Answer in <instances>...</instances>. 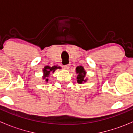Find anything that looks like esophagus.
<instances>
[{"instance_id":"34e87169","label":"esophagus","mask_w":133,"mask_h":133,"mask_svg":"<svg viewBox=\"0 0 133 133\" xmlns=\"http://www.w3.org/2000/svg\"><path fill=\"white\" fill-rule=\"evenodd\" d=\"M64 68L65 69H69L70 68V64H68V65H64Z\"/></svg>"}]
</instances>
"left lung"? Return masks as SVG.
<instances>
[{
    "label": "left lung",
    "mask_w": 133,
    "mask_h": 133,
    "mask_svg": "<svg viewBox=\"0 0 133 133\" xmlns=\"http://www.w3.org/2000/svg\"><path fill=\"white\" fill-rule=\"evenodd\" d=\"M76 73L77 74V82L78 84H84L86 82L88 78H85L86 71L82 66H77L76 68Z\"/></svg>",
    "instance_id": "obj_1"
}]
</instances>
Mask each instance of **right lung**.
Returning a JSON list of instances; mask_svg holds the SVG:
<instances>
[{"label":"right lung","instance_id":"obj_1","mask_svg":"<svg viewBox=\"0 0 133 133\" xmlns=\"http://www.w3.org/2000/svg\"><path fill=\"white\" fill-rule=\"evenodd\" d=\"M61 69V67L58 66V65H54L53 67H50L49 65H46V66L44 67L42 69L43 71V76L42 79L44 80V82L46 84L48 82V80H49V76L50 75V73H54V72L55 71L56 69Z\"/></svg>","mask_w":133,"mask_h":133}]
</instances>
